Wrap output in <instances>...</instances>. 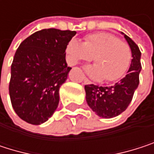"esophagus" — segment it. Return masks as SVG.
Segmentation results:
<instances>
[{"label":"esophagus","instance_id":"1","mask_svg":"<svg viewBox=\"0 0 154 154\" xmlns=\"http://www.w3.org/2000/svg\"><path fill=\"white\" fill-rule=\"evenodd\" d=\"M83 80H84V83H85V85H89V84H91L90 80H89L88 78H86V77H83Z\"/></svg>","mask_w":154,"mask_h":154}]
</instances>
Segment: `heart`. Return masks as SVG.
Listing matches in <instances>:
<instances>
[{"instance_id": "b5f03b06", "label": "heart", "mask_w": 154, "mask_h": 154, "mask_svg": "<svg viewBox=\"0 0 154 154\" xmlns=\"http://www.w3.org/2000/svg\"><path fill=\"white\" fill-rule=\"evenodd\" d=\"M67 60L71 65L79 61H90L94 65L85 69L95 80L111 82L122 77L131 60L129 46L109 33H96L85 37V43L71 39L66 49Z\"/></svg>"}]
</instances>
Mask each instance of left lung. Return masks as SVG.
Here are the masks:
<instances>
[{"label":"left lung","instance_id":"obj_1","mask_svg":"<svg viewBox=\"0 0 154 154\" xmlns=\"http://www.w3.org/2000/svg\"><path fill=\"white\" fill-rule=\"evenodd\" d=\"M127 40L132 53V60L127 75L110 86H99L94 84L85 85V99L88 106L101 118L111 119L122 113L132 101L139 85L141 51L137 45L127 35L121 33Z\"/></svg>","mask_w":154,"mask_h":154}]
</instances>
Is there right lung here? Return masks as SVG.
I'll return each instance as SVG.
<instances>
[{
	"label": "right lung",
	"mask_w": 154,
	"mask_h": 154,
	"mask_svg": "<svg viewBox=\"0 0 154 154\" xmlns=\"http://www.w3.org/2000/svg\"><path fill=\"white\" fill-rule=\"evenodd\" d=\"M76 34L43 29L25 39L16 51L9 92L12 107L24 121L41 125L56 110L60 87L71 69L65 51Z\"/></svg>",
	"instance_id": "add662e5"
}]
</instances>
